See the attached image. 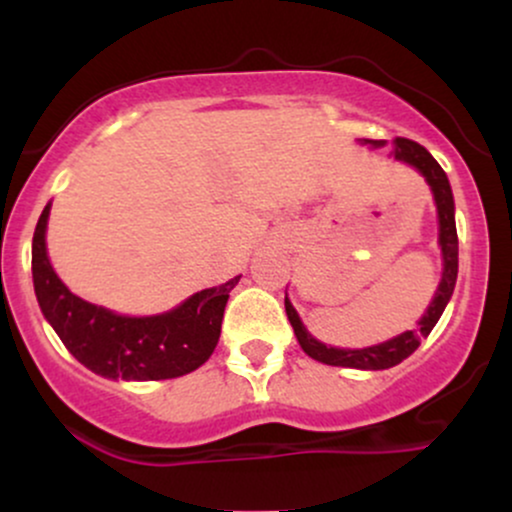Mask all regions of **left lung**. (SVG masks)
<instances>
[{
  "instance_id": "8db88e82",
  "label": "left lung",
  "mask_w": 512,
  "mask_h": 512,
  "mask_svg": "<svg viewBox=\"0 0 512 512\" xmlns=\"http://www.w3.org/2000/svg\"><path fill=\"white\" fill-rule=\"evenodd\" d=\"M370 146H383V142H373V139H366ZM392 154H395L397 161L409 163L424 175L428 185H431L433 197H436L438 207V221H440V248H443V279H440V286L436 291V298L428 305L426 315L419 320L421 330H409L399 337L390 339V342H383L378 346H368V349H334V346H325L317 342L313 334L303 327L301 317H298L293 305L286 298V315H289L293 332H296L298 344L303 346V351L315 361L327 363V366H344V368H361V370H385L402 363L404 358L414 354L419 349L421 337H428L436 322L443 315L445 305H448L452 289H455L457 281V228H455V202H452V190L445 170L438 166V161L433 158L421 144L411 142V139L397 137L392 142Z\"/></svg>"
}]
</instances>
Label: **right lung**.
Masks as SVG:
<instances>
[{
  "mask_svg": "<svg viewBox=\"0 0 512 512\" xmlns=\"http://www.w3.org/2000/svg\"><path fill=\"white\" fill-rule=\"evenodd\" d=\"M50 204L33 233V286L40 310L62 344L88 370L113 380H168L192 373L214 354L223 308L240 276L204 289L175 310L154 317L115 315L74 296L45 252Z\"/></svg>",
  "mask_w": 512,
  "mask_h": 512,
  "instance_id": "add662e5",
  "label": "right lung"
}]
</instances>
